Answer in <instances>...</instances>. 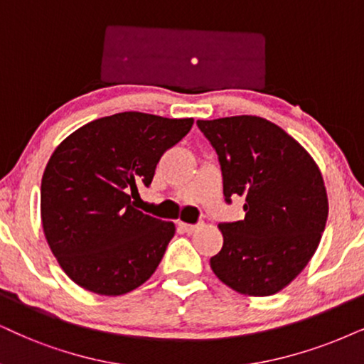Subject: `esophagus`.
I'll return each mask as SVG.
<instances>
[{"instance_id": "34e87169", "label": "esophagus", "mask_w": 364, "mask_h": 364, "mask_svg": "<svg viewBox=\"0 0 364 364\" xmlns=\"http://www.w3.org/2000/svg\"><path fill=\"white\" fill-rule=\"evenodd\" d=\"M179 228H181L183 232H186V233H193L198 228V225H190V223L179 222Z\"/></svg>"}]
</instances>
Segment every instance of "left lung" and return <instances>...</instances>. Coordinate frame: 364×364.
Wrapping results in <instances>:
<instances>
[{
  "mask_svg": "<svg viewBox=\"0 0 364 364\" xmlns=\"http://www.w3.org/2000/svg\"><path fill=\"white\" fill-rule=\"evenodd\" d=\"M218 156L225 201L245 200V218L222 222L223 247L210 259L228 287L272 296L314 255L328 220V195L309 153L284 129L255 116L196 121Z\"/></svg>",
  "mask_w": 364,
  "mask_h": 364,
  "instance_id": "obj_1",
  "label": "left lung"
}]
</instances>
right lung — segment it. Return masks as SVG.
Masks as SVG:
<instances>
[{"label": "right lung", "instance_id": "right-lung-1", "mask_svg": "<svg viewBox=\"0 0 364 364\" xmlns=\"http://www.w3.org/2000/svg\"><path fill=\"white\" fill-rule=\"evenodd\" d=\"M193 119L119 112L72 132L53 151L41 178V223L60 267L100 296H122L144 284L171 238L173 222L132 206L156 164Z\"/></svg>", "mask_w": 364, "mask_h": 364}]
</instances>
